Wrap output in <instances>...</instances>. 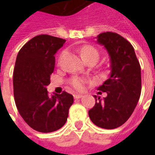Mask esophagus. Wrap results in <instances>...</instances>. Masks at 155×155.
Segmentation results:
<instances>
[{
	"mask_svg": "<svg viewBox=\"0 0 155 155\" xmlns=\"http://www.w3.org/2000/svg\"><path fill=\"white\" fill-rule=\"evenodd\" d=\"M82 97H83V95H81V94H74V99H81Z\"/></svg>",
	"mask_w": 155,
	"mask_h": 155,
	"instance_id": "esophagus-1",
	"label": "esophagus"
}]
</instances>
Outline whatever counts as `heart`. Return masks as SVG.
Wrapping results in <instances>:
<instances>
[{
  "mask_svg": "<svg viewBox=\"0 0 155 155\" xmlns=\"http://www.w3.org/2000/svg\"><path fill=\"white\" fill-rule=\"evenodd\" d=\"M80 52H81V57L84 61H86V60L91 59V58H95L96 60H98V58H99V52H98L97 50L94 46L90 45H86L82 46L80 50ZM64 54V53H62L61 58L62 57V55ZM85 82H86V81L84 79H82V78L72 77L69 81V84H71L74 90L81 91L84 90Z\"/></svg>",
  "mask_w": 155,
  "mask_h": 155,
  "instance_id": "heart-1",
  "label": "heart"
}]
</instances>
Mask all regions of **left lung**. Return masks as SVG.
Masks as SVG:
<instances>
[{"label": "left lung", "mask_w": 155, "mask_h": 155, "mask_svg": "<svg viewBox=\"0 0 155 155\" xmlns=\"http://www.w3.org/2000/svg\"><path fill=\"white\" fill-rule=\"evenodd\" d=\"M97 41L110 54L111 73L98 88L107 96L101 101L94 95L95 104L89 116L98 127L111 130L125 123L136 107L141 93V68L133 45L123 36L104 32L98 35Z\"/></svg>", "instance_id": "obj_1"}]
</instances>
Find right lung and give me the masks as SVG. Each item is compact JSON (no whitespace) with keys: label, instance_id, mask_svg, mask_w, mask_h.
Segmentation results:
<instances>
[{"label":"right lung","instance_id":"obj_1","mask_svg":"<svg viewBox=\"0 0 155 155\" xmlns=\"http://www.w3.org/2000/svg\"><path fill=\"white\" fill-rule=\"evenodd\" d=\"M65 40L40 35L20 50L13 74L16 108L25 123L33 130L50 133L61 129L68 118L74 98L65 91L49 95L46 86L55 64L54 54Z\"/></svg>","mask_w":155,"mask_h":155}]
</instances>
